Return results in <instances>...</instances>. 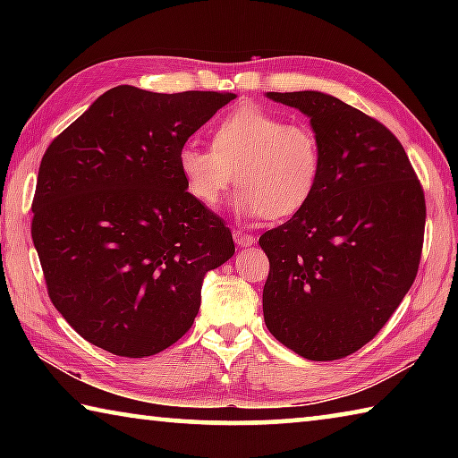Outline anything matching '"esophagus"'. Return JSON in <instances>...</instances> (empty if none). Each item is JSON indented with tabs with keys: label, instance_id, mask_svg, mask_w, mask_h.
Returning a JSON list of instances; mask_svg holds the SVG:
<instances>
[{
	"label": "esophagus",
	"instance_id": "34e87169",
	"mask_svg": "<svg viewBox=\"0 0 458 458\" xmlns=\"http://www.w3.org/2000/svg\"><path fill=\"white\" fill-rule=\"evenodd\" d=\"M234 242L236 246L240 248H246V246H252L254 242H257V238H254L252 234H246V232H240V230H234Z\"/></svg>",
	"mask_w": 458,
	"mask_h": 458
}]
</instances>
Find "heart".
<instances>
[{
    "instance_id": "obj_1",
    "label": "heart",
    "mask_w": 458,
    "mask_h": 458,
    "mask_svg": "<svg viewBox=\"0 0 458 458\" xmlns=\"http://www.w3.org/2000/svg\"><path fill=\"white\" fill-rule=\"evenodd\" d=\"M177 165L201 206H218L236 180L238 214L283 220L311 201L321 175V143L305 123L244 105L216 119L210 147L183 143Z\"/></svg>"
}]
</instances>
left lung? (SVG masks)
Segmentation results:
<instances>
[{
  "mask_svg": "<svg viewBox=\"0 0 458 458\" xmlns=\"http://www.w3.org/2000/svg\"><path fill=\"white\" fill-rule=\"evenodd\" d=\"M311 119L321 175L309 204L260 236L268 331L333 361L361 350L396 311L422 257L426 201L404 147L382 123L317 90L268 92Z\"/></svg>",
  "mask_w": 458,
  "mask_h": 458,
  "instance_id": "obj_1",
  "label": "left lung"
}]
</instances>
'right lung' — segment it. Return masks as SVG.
Returning a JSON list of instances; mask_svg holds the SVG:
<instances>
[{
    "mask_svg": "<svg viewBox=\"0 0 458 458\" xmlns=\"http://www.w3.org/2000/svg\"><path fill=\"white\" fill-rule=\"evenodd\" d=\"M234 98L121 84L46 149L32 240L52 305L100 350H167L196 319L204 275L234 254L226 224L177 165L182 145Z\"/></svg>",
    "mask_w": 458,
    "mask_h": 458,
    "instance_id": "1",
    "label": "right lung"
}]
</instances>
